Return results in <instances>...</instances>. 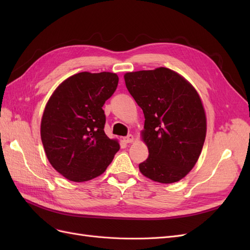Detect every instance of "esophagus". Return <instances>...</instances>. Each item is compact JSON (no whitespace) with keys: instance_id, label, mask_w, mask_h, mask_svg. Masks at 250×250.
<instances>
[{"instance_id":"34e87169","label":"esophagus","mask_w":250,"mask_h":250,"mask_svg":"<svg viewBox=\"0 0 250 250\" xmlns=\"http://www.w3.org/2000/svg\"><path fill=\"white\" fill-rule=\"evenodd\" d=\"M123 140H124L125 143H132L134 141V137H133L132 134H128L127 137L123 138Z\"/></svg>"}]
</instances>
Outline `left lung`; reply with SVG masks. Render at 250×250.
Masks as SVG:
<instances>
[{
  "instance_id": "left-lung-1",
  "label": "left lung",
  "mask_w": 250,
  "mask_h": 250,
  "mask_svg": "<svg viewBox=\"0 0 250 250\" xmlns=\"http://www.w3.org/2000/svg\"><path fill=\"white\" fill-rule=\"evenodd\" d=\"M128 92L145 116L143 142L149 151L139 165L144 176L161 184L186 177L197 163L207 135V116L197 90L167 67L128 72Z\"/></svg>"
}]
</instances>
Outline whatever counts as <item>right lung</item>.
<instances>
[{
	"mask_svg": "<svg viewBox=\"0 0 250 250\" xmlns=\"http://www.w3.org/2000/svg\"><path fill=\"white\" fill-rule=\"evenodd\" d=\"M118 82L116 73L81 72L60 83L48 100L41 138L52 167L66 179L100 176L119 151V141L104 132L102 109Z\"/></svg>",
	"mask_w": 250,
	"mask_h": 250,
	"instance_id": "right-lung-1",
	"label": "right lung"
}]
</instances>
